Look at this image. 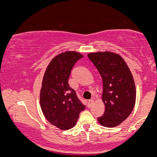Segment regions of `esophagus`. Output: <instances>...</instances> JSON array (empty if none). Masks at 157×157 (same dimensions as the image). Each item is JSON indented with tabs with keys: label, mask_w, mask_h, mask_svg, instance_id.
Segmentation results:
<instances>
[{
	"label": "esophagus",
	"mask_w": 157,
	"mask_h": 157,
	"mask_svg": "<svg viewBox=\"0 0 157 157\" xmlns=\"http://www.w3.org/2000/svg\"><path fill=\"white\" fill-rule=\"evenodd\" d=\"M93 103H94V100H92V99H91V100H89V102H88V107L91 108V106H92Z\"/></svg>",
	"instance_id": "obj_1"
}]
</instances>
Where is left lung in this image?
Instances as JSON below:
<instances>
[{
  "label": "left lung",
  "instance_id": "obj_1",
  "mask_svg": "<svg viewBox=\"0 0 157 157\" xmlns=\"http://www.w3.org/2000/svg\"><path fill=\"white\" fill-rule=\"evenodd\" d=\"M88 57L102 79V100L105 105L100 125L116 127L127 119L136 102V86L128 66L120 55L111 52H91Z\"/></svg>",
  "mask_w": 157,
  "mask_h": 157
}]
</instances>
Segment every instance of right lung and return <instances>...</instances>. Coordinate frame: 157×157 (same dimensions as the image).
<instances>
[{"label":"right lung","mask_w":157,"mask_h":157,"mask_svg":"<svg viewBox=\"0 0 157 157\" xmlns=\"http://www.w3.org/2000/svg\"><path fill=\"white\" fill-rule=\"evenodd\" d=\"M82 57L73 51L56 55L43 77L40 94L41 110L46 120L61 130H68L76 125L80 113L86 108L68 82L74 65Z\"/></svg>","instance_id":"1"}]
</instances>
